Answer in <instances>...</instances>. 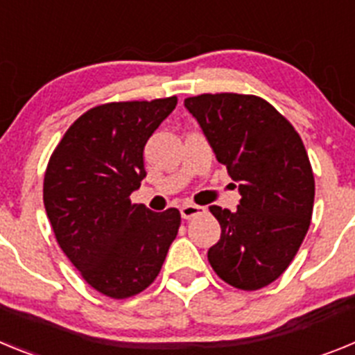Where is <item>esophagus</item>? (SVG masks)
Wrapping results in <instances>:
<instances>
[{
    "mask_svg": "<svg viewBox=\"0 0 355 355\" xmlns=\"http://www.w3.org/2000/svg\"><path fill=\"white\" fill-rule=\"evenodd\" d=\"M202 213H205V208H200V206H197V205L181 206V216H183V218H187V220H190V218H193V216H197V215H202Z\"/></svg>",
    "mask_w": 355,
    "mask_h": 355,
    "instance_id": "1",
    "label": "esophagus"
}]
</instances>
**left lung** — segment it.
I'll return each instance as SVG.
<instances>
[{
    "label": "left lung",
    "mask_w": 355,
    "mask_h": 355,
    "mask_svg": "<svg viewBox=\"0 0 355 355\" xmlns=\"http://www.w3.org/2000/svg\"><path fill=\"white\" fill-rule=\"evenodd\" d=\"M184 106L240 183L236 211L209 206L222 229L208 250L209 265L238 290L268 286L293 261L311 224L315 175L302 139L258 96L200 94Z\"/></svg>",
    "instance_id": "1"
}]
</instances>
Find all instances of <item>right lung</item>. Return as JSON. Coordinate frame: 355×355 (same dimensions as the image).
Masks as SVG:
<instances>
[{"instance_id":"1","label":"right lung","mask_w":355,"mask_h":355,"mask_svg":"<svg viewBox=\"0 0 355 355\" xmlns=\"http://www.w3.org/2000/svg\"><path fill=\"white\" fill-rule=\"evenodd\" d=\"M178 97L106 103L72 122L44 174L56 241L87 284L130 299L153 284L181 225L180 209L131 205L146 178L144 147Z\"/></svg>"}]
</instances>
